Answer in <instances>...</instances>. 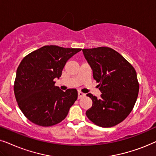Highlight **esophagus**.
Here are the masks:
<instances>
[{
    "label": "esophagus",
    "instance_id": "1",
    "mask_svg": "<svg viewBox=\"0 0 156 156\" xmlns=\"http://www.w3.org/2000/svg\"><path fill=\"white\" fill-rule=\"evenodd\" d=\"M78 99H80V98H83V97H84L85 96V94H84V93H83L82 92H80V91H79V92H78Z\"/></svg>",
    "mask_w": 156,
    "mask_h": 156
}]
</instances>
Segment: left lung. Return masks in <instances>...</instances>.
<instances>
[{"instance_id": "1", "label": "left lung", "mask_w": 156, "mask_h": 156, "mask_svg": "<svg viewBox=\"0 0 156 156\" xmlns=\"http://www.w3.org/2000/svg\"><path fill=\"white\" fill-rule=\"evenodd\" d=\"M93 70V78L102 93L99 99L88 93L93 101L86 115L95 125L113 127L127 118L139 91L136 70L115 50L108 47L83 49Z\"/></svg>"}]
</instances>
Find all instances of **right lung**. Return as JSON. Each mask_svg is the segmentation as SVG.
<instances>
[{"label":"right lung","mask_w":156,"mask_h":156,"mask_svg":"<svg viewBox=\"0 0 156 156\" xmlns=\"http://www.w3.org/2000/svg\"><path fill=\"white\" fill-rule=\"evenodd\" d=\"M80 48L45 45L26 55L16 71L14 93L20 111L38 126L48 127L64 120L78 98L75 88L55 86L66 62Z\"/></svg>","instance_id":"1"}]
</instances>
